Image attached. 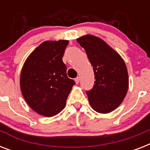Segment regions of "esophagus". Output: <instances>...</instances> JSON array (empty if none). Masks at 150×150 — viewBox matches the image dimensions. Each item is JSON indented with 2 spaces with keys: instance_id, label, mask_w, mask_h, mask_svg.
Returning a JSON list of instances; mask_svg holds the SVG:
<instances>
[{
  "instance_id": "obj_1",
  "label": "esophagus",
  "mask_w": 150,
  "mask_h": 150,
  "mask_svg": "<svg viewBox=\"0 0 150 150\" xmlns=\"http://www.w3.org/2000/svg\"><path fill=\"white\" fill-rule=\"evenodd\" d=\"M75 83H76V84H79V77L75 78Z\"/></svg>"
}]
</instances>
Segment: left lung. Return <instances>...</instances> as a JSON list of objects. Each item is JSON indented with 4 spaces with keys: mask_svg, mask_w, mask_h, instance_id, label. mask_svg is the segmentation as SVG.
Returning a JSON list of instances; mask_svg holds the SVG:
<instances>
[{
    "mask_svg": "<svg viewBox=\"0 0 150 150\" xmlns=\"http://www.w3.org/2000/svg\"><path fill=\"white\" fill-rule=\"evenodd\" d=\"M93 67V87L86 91L93 109L101 114L113 111L123 101L128 89V75L125 61L114 50L96 36L77 39Z\"/></svg>",
    "mask_w": 150,
    "mask_h": 150,
    "instance_id": "1",
    "label": "left lung"
}]
</instances>
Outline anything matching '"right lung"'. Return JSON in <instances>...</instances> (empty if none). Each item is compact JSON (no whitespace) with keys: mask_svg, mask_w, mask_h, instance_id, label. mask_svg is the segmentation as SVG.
I'll use <instances>...</instances> for the list:
<instances>
[{"mask_svg":"<svg viewBox=\"0 0 150 150\" xmlns=\"http://www.w3.org/2000/svg\"><path fill=\"white\" fill-rule=\"evenodd\" d=\"M68 40L45 41L25 62L20 76L22 96L32 109L46 117L64 109L75 81L62 61Z\"/></svg>","mask_w":150,"mask_h":150,"instance_id":"right-lung-1","label":"right lung"}]
</instances>
